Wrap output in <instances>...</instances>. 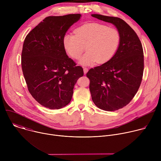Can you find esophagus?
Wrapping results in <instances>:
<instances>
[{
  "label": "esophagus",
  "instance_id": "1",
  "mask_svg": "<svg viewBox=\"0 0 161 161\" xmlns=\"http://www.w3.org/2000/svg\"><path fill=\"white\" fill-rule=\"evenodd\" d=\"M88 71V69L87 68H86V67L83 68V71H84V74H85V75H86V74L87 73Z\"/></svg>",
  "mask_w": 161,
  "mask_h": 161
}]
</instances>
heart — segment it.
Segmentation results:
<instances>
[{
    "label": "heart",
    "mask_w": 161,
    "mask_h": 161,
    "mask_svg": "<svg viewBox=\"0 0 161 161\" xmlns=\"http://www.w3.org/2000/svg\"><path fill=\"white\" fill-rule=\"evenodd\" d=\"M75 34L64 36L63 46L74 59L81 57L85 47L87 52L79 60L83 65L108 62L115 54L120 41L117 29L97 23L83 25L75 31Z\"/></svg>",
    "instance_id": "1"
}]
</instances>
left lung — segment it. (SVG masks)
<instances>
[{
	"mask_svg": "<svg viewBox=\"0 0 161 161\" xmlns=\"http://www.w3.org/2000/svg\"><path fill=\"white\" fill-rule=\"evenodd\" d=\"M91 16L111 23L120 34L119 46L114 56L86 73L96 106L104 111H115L128 104L140 88L144 69L142 44L134 31L122 19L98 14Z\"/></svg>",
	"mask_w": 161,
	"mask_h": 161,
	"instance_id": "obj_1",
	"label": "left lung"
}]
</instances>
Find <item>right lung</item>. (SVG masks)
I'll use <instances>...</instances> for the list:
<instances>
[{"instance_id": "add662e5", "label": "right lung", "mask_w": 161, "mask_h": 161, "mask_svg": "<svg viewBox=\"0 0 161 161\" xmlns=\"http://www.w3.org/2000/svg\"><path fill=\"white\" fill-rule=\"evenodd\" d=\"M80 14L48 16L26 36L21 67L28 90L42 106L60 109L71 102L75 85L83 69L67 55L63 37Z\"/></svg>"}]
</instances>
